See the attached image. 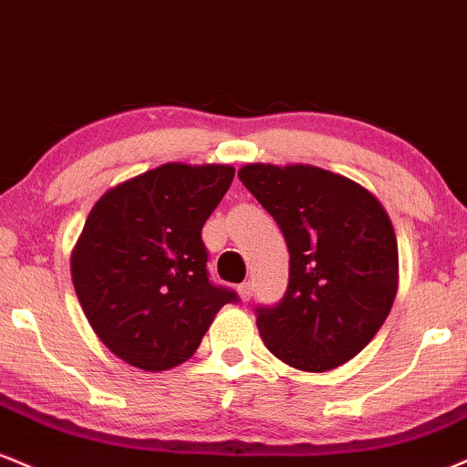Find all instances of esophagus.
Segmentation results:
<instances>
[{"label":"esophagus","mask_w":467,"mask_h":467,"mask_svg":"<svg viewBox=\"0 0 467 467\" xmlns=\"http://www.w3.org/2000/svg\"><path fill=\"white\" fill-rule=\"evenodd\" d=\"M252 291H254V285H252V283H241L239 285V296H241V300H244V302L250 300Z\"/></svg>","instance_id":"34e87169"}]
</instances>
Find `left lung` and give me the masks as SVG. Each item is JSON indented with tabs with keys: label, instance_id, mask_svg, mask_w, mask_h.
I'll return each mask as SVG.
<instances>
[{
	"label": "left lung",
	"instance_id": "8db88e82",
	"mask_svg": "<svg viewBox=\"0 0 467 467\" xmlns=\"http://www.w3.org/2000/svg\"><path fill=\"white\" fill-rule=\"evenodd\" d=\"M241 182L287 241L289 283L256 306L267 350L305 372L350 361L389 316L398 244L380 202L339 173L311 165H245Z\"/></svg>",
	"mask_w": 467,
	"mask_h": 467
}]
</instances>
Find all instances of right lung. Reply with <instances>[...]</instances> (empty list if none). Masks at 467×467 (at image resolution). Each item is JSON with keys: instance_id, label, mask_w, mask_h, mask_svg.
Returning a JSON list of instances; mask_svg holds the SVG:
<instances>
[{"instance_id": "right-lung-1", "label": "right lung", "mask_w": 467, "mask_h": 467, "mask_svg": "<svg viewBox=\"0 0 467 467\" xmlns=\"http://www.w3.org/2000/svg\"><path fill=\"white\" fill-rule=\"evenodd\" d=\"M234 178L230 165L170 162L106 191L78 239L71 276L112 355L162 372L198 350L237 291L211 283L202 226Z\"/></svg>"}]
</instances>
